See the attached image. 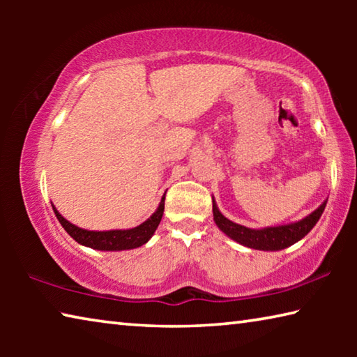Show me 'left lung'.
<instances>
[{
  "label": "left lung",
  "mask_w": 357,
  "mask_h": 357,
  "mask_svg": "<svg viewBox=\"0 0 357 357\" xmlns=\"http://www.w3.org/2000/svg\"><path fill=\"white\" fill-rule=\"evenodd\" d=\"M326 203L328 202H324L321 206L299 222L288 223V225L268 227L261 229H252L228 220L227 217L220 213L219 208H217L214 198L213 214L215 225L219 227L228 238L236 241V243L257 250H282L287 249L289 245H293L294 243H298V241L304 238L305 234L317 225V222L319 220V217H321L326 208Z\"/></svg>",
  "instance_id": "8db88e82"
}]
</instances>
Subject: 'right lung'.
I'll use <instances>...</instances> for the list:
<instances>
[{"label": "right lung", "instance_id": "1", "mask_svg": "<svg viewBox=\"0 0 357 357\" xmlns=\"http://www.w3.org/2000/svg\"><path fill=\"white\" fill-rule=\"evenodd\" d=\"M165 208V197H162V202L159 208L155 209V213L149 217L146 222H143L142 225L130 229H110V231H89V229H83L80 227L74 225L69 220H66L64 217L58 213L56 208L53 206L55 211L56 219L61 223L63 228L70 234V238H74L78 244L91 247L96 250H129L137 249L143 244H146L153 236L154 231L159 227L162 215H164Z\"/></svg>", "mask_w": 357, "mask_h": 357}]
</instances>
